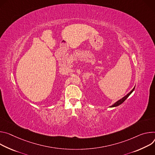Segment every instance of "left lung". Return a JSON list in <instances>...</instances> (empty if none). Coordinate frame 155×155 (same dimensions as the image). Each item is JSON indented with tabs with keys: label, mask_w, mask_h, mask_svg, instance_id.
<instances>
[{
	"label": "left lung",
	"mask_w": 155,
	"mask_h": 155,
	"mask_svg": "<svg viewBox=\"0 0 155 155\" xmlns=\"http://www.w3.org/2000/svg\"><path fill=\"white\" fill-rule=\"evenodd\" d=\"M135 87L133 88V89L129 93V94H127L126 96H124L123 98H122L121 99H120V100H119L118 101H117L116 102H115L114 103V104H113V105H112L111 107H117V106H119V105H121V104H123V103L128 98V97L133 92V91H134V89H135Z\"/></svg>",
	"instance_id": "8db88e82"
}]
</instances>
